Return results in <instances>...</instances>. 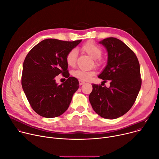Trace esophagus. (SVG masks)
<instances>
[{"label": "esophagus", "instance_id": "obj_1", "mask_svg": "<svg viewBox=\"0 0 159 159\" xmlns=\"http://www.w3.org/2000/svg\"><path fill=\"white\" fill-rule=\"evenodd\" d=\"M79 85H82V84H84L85 83L84 81H82V80H79Z\"/></svg>", "mask_w": 159, "mask_h": 159}]
</instances>
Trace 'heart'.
Listing matches in <instances>:
<instances>
[{
	"label": "heart",
	"instance_id": "obj_1",
	"mask_svg": "<svg viewBox=\"0 0 159 159\" xmlns=\"http://www.w3.org/2000/svg\"><path fill=\"white\" fill-rule=\"evenodd\" d=\"M81 51L88 54L94 60V64L97 66H100L102 65V60L101 56L102 55V49L98 44L93 41H89L84 44L81 48ZM77 51L75 49L70 50L66 54L65 61L69 66L73 67L75 66L77 61ZM71 74L74 77L81 80L87 81L95 74L94 70H85L82 69H77L71 72Z\"/></svg>",
	"mask_w": 159,
	"mask_h": 159
}]
</instances>
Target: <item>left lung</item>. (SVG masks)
<instances>
[{
  "mask_svg": "<svg viewBox=\"0 0 159 159\" xmlns=\"http://www.w3.org/2000/svg\"><path fill=\"white\" fill-rule=\"evenodd\" d=\"M108 52L107 65L98 77L110 86L93 84L89 102L94 111L107 119L119 118L134 105L141 85L140 66L134 52L120 40L100 41Z\"/></svg>",
  "mask_w": 159,
  "mask_h": 159,
  "instance_id": "left-lung-1",
  "label": "left lung"
}]
</instances>
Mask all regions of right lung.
I'll return each mask as SVG.
<instances>
[{
	"mask_svg": "<svg viewBox=\"0 0 159 159\" xmlns=\"http://www.w3.org/2000/svg\"><path fill=\"white\" fill-rule=\"evenodd\" d=\"M81 41L45 39L26 55L23 65L22 88L31 107L40 116L56 117L68 109L79 82L70 77L65 57ZM59 74L68 78L60 85L55 80Z\"/></svg>",
	"mask_w": 159,
	"mask_h": 159,
	"instance_id": "add662e5",
	"label": "right lung"
}]
</instances>
